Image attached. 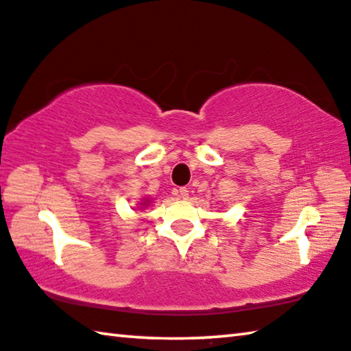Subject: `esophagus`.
Returning <instances> with one entry per match:
<instances>
[{"mask_svg":"<svg viewBox=\"0 0 351 351\" xmlns=\"http://www.w3.org/2000/svg\"><path fill=\"white\" fill-rule=\"evenodd\" d=\"M180 197H181L182 199H189V190H187L186 187H181V189H180Z\"/></svg>","mask_w":351,"mask_h":351,"instance_id":"esophagus-1","label":"esophagus"}]
</instances>
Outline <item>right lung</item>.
I'll return each instance as SVG.
<instances>
[{
    "mask_svg": "<svg viewBox=\"0 0 351 351\" xmlns=\"http://www.w3.org/2000/svg\"><path fill=\"white\" fill-rule=\"evenodd\" d=\"M150 201H152V199H148V198H147V199H144V203H141V206H144V207H147L148 204H150Z\"/></svg>",
    "mask_w": 351,
    "mask_h": 351,
    "instance_id": "right-lung-1",
    "label": "right lung"
}]
</instances>
